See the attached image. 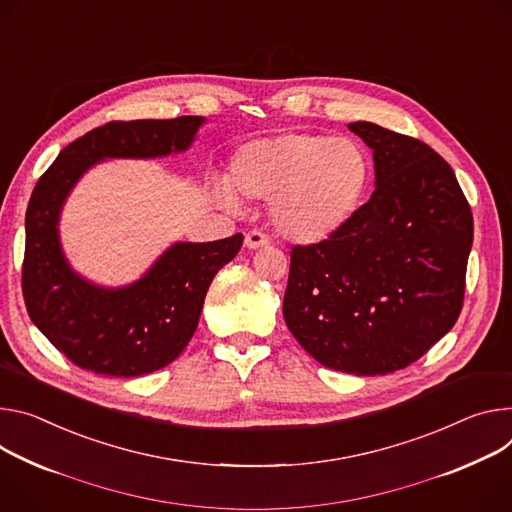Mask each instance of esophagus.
<instances>
[{
    "mask_svg": "<svg viewBox=\"0 0 512 512\" xmlns=\"http://www.w3.org/2000/svg\"><path fill=\"white\" fill-rule=\"evenodd\" d=\"M267 245H269V239H267V235H263V232H259V230H251V232H247V237H245V247H247L249 251L261 249V247H267Z\"/></svg>",
    "mask_w": 512,
    "mask_h": 512,
    "instance_id": "obj_1",
    "label": "esophagus"
}]
</instances>
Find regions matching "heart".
Segmentation results:
<instances>
[{
    "instance_id": "heart-1",
    "label": "heart",
    "mask_w": 512,
    "mask_h": 512,
    "mask_svg": "<svg viewBox=\"0 0 512 512\" xmlns=\"http://www.w3.org/2000/svg\"><path fill=\"white\" fill-rule=\"evenodd\" d=\"M371 181V161L351 136L284 132L255 138L230 157L226 190L216 200L235 206V196L271 200L275 230L296 245L327 243L353 220Z\"/></svg>"
}]
</instances>
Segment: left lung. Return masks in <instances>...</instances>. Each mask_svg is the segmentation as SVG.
I'll return each instance as SVG.
<instances>
[{"instance_id":"8db88e82","label":"left lung","mask_w":512,"mask_h":512,"mask_svg":"<svg viewBox=\"0 0 512 512\" xmlns=\"http://www.w3.org/2000/svg\"><path fill=\"white\" fill-rule=\"evenodd\" d=\"M347 126L374 155L376 190L337 237L292 249L284 318L324 367L386 376L455 324L474 218L429 145L374 122Z\"/></svg>"}]
</instances>
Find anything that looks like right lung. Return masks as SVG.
<instances>
[{"mask_svg":"<svg viewBox=\"0 0 512 512\" xmlns=\"http://www.w3.org/2000/svg\"><path fill=\"white\" fill-rule=\"evenodd\" d=\"M204 116L108 122L65 147L38 179L26 210L22 292L38 331L77 367L138 378L169 365L194 337L206 292L243 235L177 241L128 286L89 282L65 257L59 222L77 181L108 159H157L188 151Z\"/></svg>","mask_w":512,"mask_h":512,"instance_id":"right-lung-1","label":"right lung"}]
</instances>
